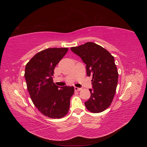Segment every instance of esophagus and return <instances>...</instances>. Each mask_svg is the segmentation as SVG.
Here are the masks:
<instances>
[{"mask_svg": "<svg viewBox=\"0 0 147 147\" xmlns=\"http://www.w3.org/2000/svg\"><path fill=\"white\" fill-rule=\"evenodd\" d=\"M82 90L81 88H77V87H75V91H80Z\"/></svg>", "mask_w": 147, "mask_h": 147, "instance_id": "obj_1", "label": "esophagus"}]
</instances>
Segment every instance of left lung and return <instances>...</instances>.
Wrapping results in <instances>:
<instances>
[{
  "label": "left lung",
  "instance_id": "1",
  "mask_svg": "<svg viewBox=\"0 0 147 147\" xmlns=\"http://www.w3.org/2000/svg\"><path fill=\"white\" fill-rule=\"evenodd\" d=\"M70 50L85 63L87 76H92L90 98L84 102L86 109L94 113L103 112L112 103L117 86L118 73L114 57L93 42Z\"/></svg>",
  "mask_w": 147,
  "mask_h": 147
}]
</instances>
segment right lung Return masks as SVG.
Listing matches in <instances>:
<instances>
[{
    "label": "right lung",
    "mask_w": 147,
    "mask_h": 147,
    "mask_svg": "<svg viewBox=\"0 0 147 147\" xmlns=\"http://www.w3.org/2000/svg\"><path fill=\"white\" fill-rule=\"evenodd\" d=\"M67 51L68 48L45 49L37 53L26 65L24 77L31 100L48 118L64 117L69 112L70 97L74 93V86L59 87L52 78L55 67Z\"/></svg>",
    "instance_id": "add662e5"
}]
</instances>
